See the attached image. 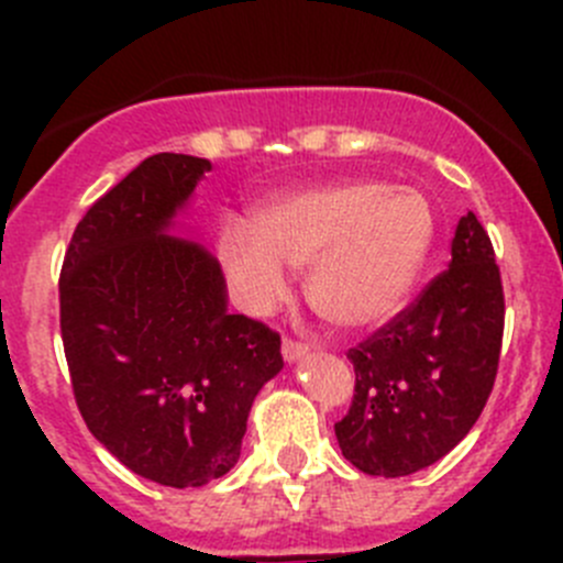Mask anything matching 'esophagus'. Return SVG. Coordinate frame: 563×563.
<instances>
[{
  "label": "esophagus",
  "instance_id": "34e87169",
  "mask_svg": "<svg viewBox=\"0 0 563 563\" xmlns=\"http://www.w3.org/2000/svg\"><path fill=\"white\" fill-rule=\"evenodd\" d=\"M305 354H308V345L305 343H297V340L291 338L283 340V360L286 362H299Z\"/></svg>",
  "mask_w": 563,
  "mask_h": 563
}]
</instances>
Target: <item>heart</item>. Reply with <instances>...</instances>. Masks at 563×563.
Returning <instances> with one entry per match:
<instances>
[{
    "label": "heart",
    "mask_w": 563,
    "mask_h": 563,
    "mask_svg": "<svg viewBox=\"0 0 563 563\" xmlns=\"http://www.w3.org/2000/svg\"><path fill=\"white\" fill-rule=\"evenodd\" d=\"M435 242V212L413 187L343 179L308 187L253 214V234H220V261L236 302L266 313L288 294V269L323 321L367 329L406 305Z\"/></svg>",
    "instance_id": "1"
}]
</instances>
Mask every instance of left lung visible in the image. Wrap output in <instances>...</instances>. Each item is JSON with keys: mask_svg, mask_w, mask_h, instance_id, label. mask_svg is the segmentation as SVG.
Wrapping results in <instances>:
<instances>
[{"mask_svg": "<svg viewBox=\"0 0 563 563\" xmlns=\"http://www.w3.org/2000/svg\"><path fill=\"white\" fill-rule=\"evenodd\" d=\"M504 288L490 236L460 218L450 269L349 360L356 373L334 435L360 471L408 476L452 452L479 419L496 382Z\"/></svg>", "mask_w": 563, "mask_h": 563, "instance_id": "1", "label": "left lung"}]
</instances>
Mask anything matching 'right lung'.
Returning <instances> with one entry per match:
<instances>
[{
  "label": "right lung",
  "mask_w": 563,
  "mask_h": 563,
  "mask_svg": "<svg viewBox=\"0 0 563 563\" xmlns=\"http://www.w3.org/2000/svg\"><path fill=\"white\" fill-rule=\"evenodd\" d=\"M212 163L146 157L89 207L59 275L73 395L133 474L201 487L236 465L255 395L283 371L280 334L229 313L220 264L174 234Z\"/></svg>",
  "instance_id": "right-lung-1"
}]
</instances>
